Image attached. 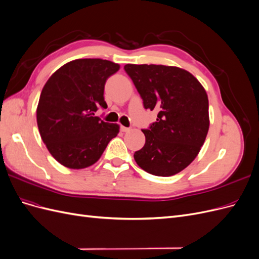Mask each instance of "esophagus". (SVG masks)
I'll use <instances>...</instances> for the list:
<instances>
[{
  "instance_id": "1",
  "label": "esophagus",
  "mask_w": 259,
  "mask_h": 259,
  "mask_svg": "<svg viewBox=\"0 0 259 259\" xmlns=\"http://www.w3.org/2000/svg\"><path fill=\"white\" fill-rule=\"evenodd\" d=\"M121 131H122L123 133H127V132L131 131V128H130V127H125V126H121Z\"/></svg>"
}]
</instances>
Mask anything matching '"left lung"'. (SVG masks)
Returning <instances> with one entry per match:
<instances>
[{
    "label": "left lung",
    "mask_w": 259,
    "mask_h": 259,
    "mask_svg": "<svg viewBox=\"0 0 259 259\" xmlns=\"http://www.w3.org/2000/svg\"><path fill=\"white\" fill-rule=\"evenodd\" d=\"M145 109L158 110L156 122L143 130L145 146L134 159L147 173L173 176L197 158L209 127L204 88L186 70L163 65H125Z\"/></svg>",
    "instance_id": "8db88e82"
}]
</instances>
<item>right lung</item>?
<instances>
[{"instance_id":"1","label":"right lung","mask_w":259,"mask_h":259,"mask_svg":"<svg viewBox=\"0 0 259 259\" xmlns=\"http://www.w3.org/2000/svg\"><path fill=\"white\" fill-rule=\"evenodd\" d=\"M120 65L99 58L75 59L45 83L36 108L43 143L61 165L72 169L96 163L120 126L95 115L106 109L105 83Z\"/></svg>"}]
</instances>
